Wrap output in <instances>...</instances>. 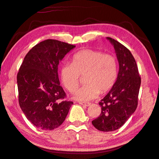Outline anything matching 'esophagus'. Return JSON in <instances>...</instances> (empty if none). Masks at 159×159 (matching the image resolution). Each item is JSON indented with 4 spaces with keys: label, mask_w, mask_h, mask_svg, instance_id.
I'll use <instances>...</instances> for the list:
<instances>
[{
    "label": "esophagus",
    "mask_w": 159,
    "mask_h": 159,
    "mask_svg": "<svg viewBox=\"0 0 159 159\" xmlns=\"http://www.w3.org/2000/svg\"><path fill=\"white\" fill-rule=\"evenodd\" d=\"M80 105H82L84 106H86V107H89V105H91L90 103H84V102H80L79 103Z\"/></svg>",
    "instance_id": "1"
}]
</instances>
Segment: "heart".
Here are the masks:
<instances>
[{
  "label": "heart",
  "mask_w": 159,
  "mask_h": 159,
  "mask_svg": "<svg viewBox=\"0 0 159 159\" xmlns=\"http://www.w3.org/2000/svg\"><path fill=\"white\" fill-rule=\"evenodd\" d=\"M86 85L77 90L73 98L80 101H89L99 93H107L114 86L118 77L116 58L111 54L86 49L74 55L71 64H65L61 69L62 85L73 93L79 85L80 76H84Z\"/></svg>",
  "instance_id": "obj_1"
}]
</instances>
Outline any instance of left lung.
<instances>
[{"instance_id":"1","label":"left lung","mask_w":159,"mask_h":159,"mask_svg":"<svg viewBox=\"0 0 159 159\" xmlns=\"http://www.w3.org/2000/svg\"><path fill=\"white\" fill-rule=\"evenodd\" d=\"M114 45L119 62V72L114 86L98 103L101 107L100 116L92 121L101 131L117 130L125 124L136 110L141 77L133 56L118 41L107 37Z\"/></svg>"}]
</instances>
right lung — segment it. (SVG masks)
<instances>
[{"label":"right lung","mask_w":159,"mask_h":159,"mask_svg":"<svg viewBox=\"0 0 159 159\" xmlns=\"http://www.w3.org/2000/svg\"><path fill=\"white\" fill-rule=\"evenodd\" d=\"M75 47L65 42L47 39L27 53L17 75L18 101L27 119L42 130L61 126L72 101H62L66 93L60 85L59 61Z\"/></svg>","instance_id":"1"}]
</instances>
